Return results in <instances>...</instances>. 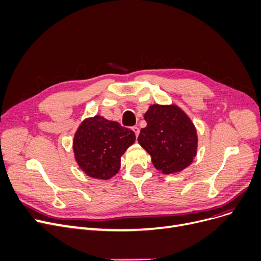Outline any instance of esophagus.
<instances>
[{
	"label": "esophagus",
	"mask_w": 261,
	"mask_h": 261,
	"mask_svg": "<svg viewBox=\"0 0 261 261\" xmlns=\"http://www.w3.org/2000/svg\"><path fill=\"white\" fill-rule=\"evenodd\" d=\"M132 129L134 130V133H135V135H136V137H138V135H139V133H140L139 127H138V126H134Z\"/></svg>",
	"instance_id": "34e87169"
}]
</instances>
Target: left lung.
<instances>
[{
	"label": "left lung",
	"instance_id": "obj_1",
	"mask_svg": "<svg viewBox=\"0 0 261 261\" xmlns=\"http://www.w3.org/2000/svg\"><path fill=\"white\" fill-rule=\"evenodd\" d=\"M144 120L146 126L140 130L138 143L159 172L175 174L193 163L198 142L196 128L179 106L153 104Z\"/></svg>",
	"mask_w": 261,
	"mask_h": 261
}]
</instances>
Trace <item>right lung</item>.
<instances>
[{
	"instance_id": "obj_1",
	"label": "right lung",
	"mask_w": 261,
	"mask_h": 261,
	"mask_svg": "<svg viewBox=\"0 0 261 261\" xmlns=\"http://www.w3.org/2000/svg\"><path fill=\"white\" fill-rule=\"evenodd\" d=\"M135 133L102 116L86 118L73 138V153L89 177L109 179L121 167V157L135 142Z\"/></svg>"
}]
</instances>
